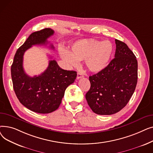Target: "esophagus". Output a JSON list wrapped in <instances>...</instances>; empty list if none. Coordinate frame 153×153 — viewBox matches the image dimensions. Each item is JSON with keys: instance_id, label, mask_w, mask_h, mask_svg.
<instances>
[{"instance_id": "34e87169", "label": "esophagus", "mask_w": 153, "mask_h": 153, "mask_svg": "<svg viewBox=\"0 0 153 153\" xmlns=\"http://www.w3.org/2000/svg\"><path fill=\"white\" fill-rule=\"evenodd\" d=\"M82 77H83V75H82L81 73H80V72H77V79H81V78H82Z\"/></svg>"}]
</instances>
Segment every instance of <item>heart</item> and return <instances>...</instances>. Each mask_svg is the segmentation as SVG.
I'll return each mask as SVG.
<instances>
[{
	"label": "heart",
	"mask_w": 153,
	"mask_h": 153,
	"mask_svg": "<svg viewBox=\"0 0 153 153\" xmlns=\"http://www.w3.org/2000/svg\"><path fill=\"white\" fill-rule=\"evenodd\" d=\"M114 48L109 41L99 42L94 39L79 40L72 44L69 51L61 49V58L69 67H75L78 61H84L87 68L92 72H98L109 62Z\"/></svg>",
	"instance_id": "1"
}]
</instances>
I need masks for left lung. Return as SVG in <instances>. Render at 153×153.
<instances>
[{
    "mask_svg": "<svg viewBox=\"0 0 153 153\" xmlns=\"http://www.w3.org/2000/svg\"><path fill=\"white\" fill-rule=\"evenodd\" d=\"M115 58L98 73L89 76L91 88L85 95L94 113L109 115L124 108L138 81V62L125 43L115 39Z\"/></svg>",
    "mask_w": 153,
    "mask_h": 153,
    "instance_id": "left-lung-1",
    "label": "left lung"
}]
</instances>
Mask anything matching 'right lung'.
<instances>
[{
	"label": "right lung",
	"instance_id": "right-lung-1",
	"mask_svg": "<svg viewBox=\"0 0 153 153\" xmlns=\"http://www.w3.org/2000/svg\"><path fill=\"white\" fill-rule=\"evenodd\" d=\"M54 33L45 28L32 33L16 52L11 76L15 93L23 105L39 114H49L57 110L66 88L73 83L77 72L61 69L55 60H50L47 69L39 76H28L23 68L25 52L33 45H46L47 39ZM50 48L54 49L53 45Z\"/></svg>",
	"mask_w": 153,
	"mask_h": 153
}]
</instances>
